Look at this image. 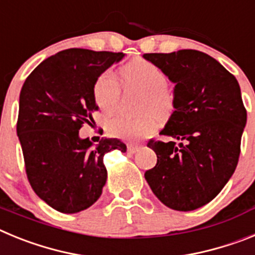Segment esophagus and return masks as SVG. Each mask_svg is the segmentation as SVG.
I'll use <instances>...</instances> for the list:
<instances>
[{"instance_id":"34e87169","label":"esophagus","mask_w":255,"mask_h":255,"mask_svg":"<svg viewBox=\"0 0 255 255\" xmlns=\"http://www.w3.org/2000/svg\"><path fill=\"white\" fill-rule=\"evenodd\" d=\"M139 148H140V145H138V144H128V150L130 153H136L139 150Z\"/></svg>"}]
</instances>
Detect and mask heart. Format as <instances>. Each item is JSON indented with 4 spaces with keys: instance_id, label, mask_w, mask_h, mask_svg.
Instances as JSON below:
<instances>
[{
    "instance_id": "heart-1",
    "label": "heart",
    "mask_w": 255,
    "mask_h": 255,
    "mask_svg": "<svg viewBox=\"0 0 255 255\" xmlns=\"http://www.w3.org/2000/svg\"><path fill=\"white\" fill-rule=\"evenodd\" d=\"M121 79L126 91L143 93L140 111H153L159 117H166L175 107V96L167 87V74L158 65L144 58H136L121 67ZM93 97L103 114L110 115L119 106L121 85L111 71L98 76L93 87ZM147 112L139 117L116 116L110 120V134L125 140H140L158 128V119Z\"/></svg>"
}]
</instances>
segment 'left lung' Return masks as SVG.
<instances>
[{"mask_svg":"<svg viewBox=\"0 0 255 255\" xmlns=\"http://www.w3.org/2000/svg\"><path fill=\"white\" fill-rule=\"evenodd\" d=\"M175 83V111L149 140L157 164L144 177L154 195L175 211H194L217 197L238 166L247 110L235 76L204 52L145 53Z\"/></svg>","mask_w":255,"mask_h":255,"instance_id":"1","label":"left lung"}]
</instances>
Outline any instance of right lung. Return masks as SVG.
I'll return each mask as SVG.
<instances>
[{
    "label": "right lung",
    "instance_id": "obj_1",
    "mask_svg": "<svg viewBox=\"0 0 255 255\" xmlns=\"http://www.w3.org/2000/svg\"><path fill=\"white\" fill-rule=\"evenodd\" d=\"M123 52L70 48L40 62L20 92L16 132L25 171L35 194L62 213L89 208L107 180L106 153L126 152L119 139L93 147L82 139L83 124L98 110L93 87L101 74L124 58Z\"/></svg>",
    "mask_w": 255,
    "mask_h": 255
}]
</instances>
